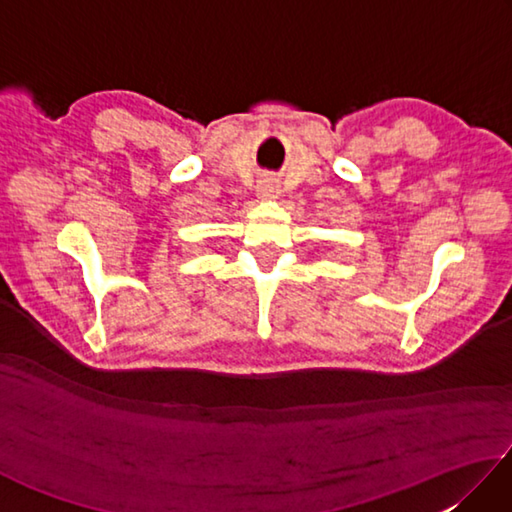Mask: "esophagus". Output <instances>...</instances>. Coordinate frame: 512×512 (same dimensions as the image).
Wrapping results in <instances>:
<instances>
[{
  "label": "esophagus",
  "mask_w": 512,
  "mask_h": 512,
  "mask_svg": "<svg viewBox=\"0 0 512 512\" xmlns=\"http://www.w3.org/2000/svg\"><path fill=\"white\" fill-rule=\"evenodd\" d=\"M277 193H279V189H277V184L273 180L259 182V195H262V198H266V200L277 198Z\"/></svg>",
  "instance_id": "34e87169"
}]
</instances>
